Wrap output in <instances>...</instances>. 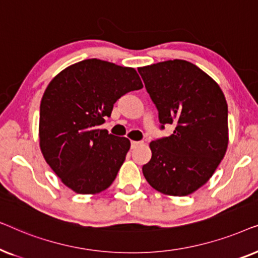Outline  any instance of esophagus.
I'll return each mask as SVG.
<instances>
[{
    "instance_id": "1",
    "label": "esophagus",
    "mask_w": 258,
    "mask_h": 258,
    "mask_svg": "<svg viewBox=\"0 0 258 258\" xmlns=\"http://www.w3.org/2000/svg\"><path fill=\"white\" fill-rule=\"evenodd\" d=\"M141 142H137V141H132V149H135V148H137L139 146H141Z\"/></svg>"
}]
</instances>
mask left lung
Returning <instances> with one entry per match:
<instances>
[{
    "instance_id": "8db88e82",
    "label": "left lung",
    "mask_w": 258,
    "mask_h": 258,
    "mask_svg": "<svg viewBox=\"0 0 258 258\" xmlns=\"http://www.w3.org/2000/svg\"><path fill=\"white\" fill-rule=\"evenodd\" d=\"M140 75L158 118L174 124L170 136L153 141L142 171L155 190L186 196L206 184L228 148V104L220 86L199 67L169 59L141 67Z\"/></svg>"
}]
</instances>
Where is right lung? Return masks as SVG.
Masks as SVG:
<instances>
[{
	"instance_id": "right-lung-1",
	"label": "right lung",
	"mask_w": 258,
	"mask_h": 258,
	"mask_svg": "<svg viewBox=\"0 0 258 258\" xmlns=\"http://www.w3.org/2000/svg\"><path fill=\"white\" fill-rule=\"evenodd\" d=\"M134 68L89 58L63 69L40 105L38 137L44 160L77 194L95 195L114 182L130 141L98 126L123 95L142 89Z\"/></svg>"
}]
</instances>
